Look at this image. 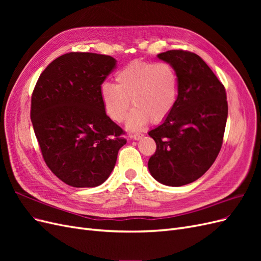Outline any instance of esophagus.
<instances>
[{
  "instance_id": "esophagus-1",
  "label": "esophagus",
  "mask_w": 261,
  "mask_h": 261,
  "mask_svg": "<svg viewBox=\"0 0 261 261\" xmlns=\"http://www.w3.org/2000/svg\"><path fill=\"white\" fill-rule=\"evenodd\" d=\"M132 139H134V140H140L141 138L144 137V134H141V133H136V134H133V135H130L129 136Z\"/></svg>"
}]
</instances>
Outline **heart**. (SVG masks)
Returning <instances> with one entry per match:
<instances>
[{
	"label": "heart",
	"instance_id": "heart-1",
	"mask_svg": "<svg viewBox=\"0 0 261 261\" xmlns=\"http://www.w3.org/2000/svg\"><path fill=\"white\" fill-rule=\"evenodd\" d=\"M116 85L103 83L100 99L107 115L130 130L140 129L150 121L163 122L172 113L178 98V78L175 69L165 62L133 61L117 72Z\"/></svg>",
	"mask_w": 261,
	"mask_h": 261
}]
</instances>
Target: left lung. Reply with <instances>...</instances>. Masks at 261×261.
<instances>
[{"label":"left lung","mask_w":261,"mask_h":261,"mask_svg":"<svg viewBox=\"0 0 261 261\" xmlns=\"http://www.w3.org/2000/svg\"><path fill=\"white\" fill-rule=\"evenodd\" d=\"M158 58L175 69L178 98L168 118L148 133L156 144L148 169L163 185L183 186L202 176L217 159L227 118L226 93L199 55L170 50Z\"/></svg>","instance_id":"8db88e82"}]
</instances>
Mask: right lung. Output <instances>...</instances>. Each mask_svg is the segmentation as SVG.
Wrapping results in <instances>:
<instances>
[{"label":"right lung","instance_id":"right-lung-1","mask_svg":"<svg viewBox=\"0 0 261 261\" xmlns=\"http://www.w3.org/2000/svg\"><path fill=\"white\" fill-rule=\"evenodd\" d=\"M115 65L110 55L66 53L46 66L35 86L30 117L43 160L69 186L101 185L126 144L125 132L100 99V87Z\"/></svg>","mask_w":261,"mask_h":261}]
</instances>
